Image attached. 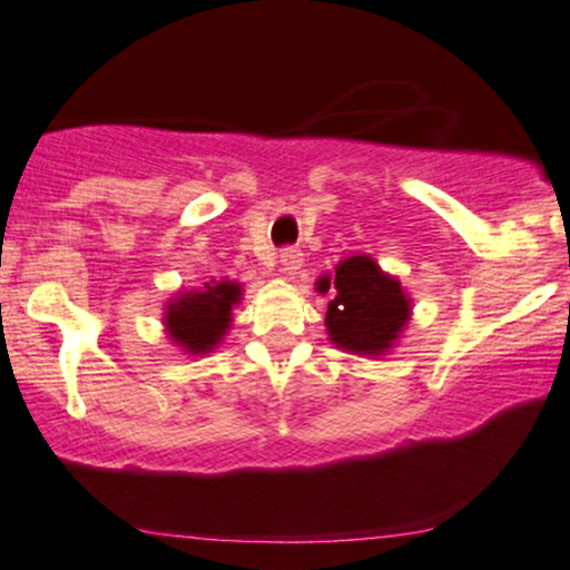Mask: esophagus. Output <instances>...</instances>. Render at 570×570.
I'll use <instances>...</instances> for the list:
<instances>
[{"instance_id":"obj_1","label":"esophagus","mask_w":570,"mask_h":570,"mask_svg":"<svg viewBox=\"0 0 570 570\" xmlns=\"http://www.w3.org/2000/svg\"><path fill=\"white\" fill-rule=\"evenodd\" d=\"M278 263H281V271H284V276L294 278V276H297L299 265H303V254H299L297 248H284V252H281V257H278Z\"/></svg>"}]
</instances>
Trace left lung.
<instances>
[{"label":"left lung","instance_id":"8db88e82","mask_svg":"<svg viewBox=\"0 0 570 570\" xmlns=\"http://www.w3.org/2000/svg\"><path fill=\"white\" fill-rule=\"evenodd\" d=\"M318 292L335 289L324 326L332 345L353 356H385L410 324L412 299L396 276L385 273L370 254L337 263L335 276L318 278Z\"/></svg>","mask_w":570,"mask_h":570}]
</instances>
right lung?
I'll list each match as a JSON object with an SVG mask.
<instances>
[{"mask_svg": "<svg viewBox=\"0 0 570 570\" xmlns=\"http://www.w3.org/2000/svg\"><path fill=\"white\" fill-rule=\"evenodd\" d=\"M244 297V286L230 278H212L198 289L176 292L166 303L163 326L174 345L189 356L212 353L233 326V307Z\"/></svg>", "mask_w": 570, "mask_h": 570, "instance_id": "add662e5", "label": "right lung"}]
</instances>
